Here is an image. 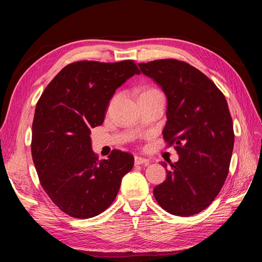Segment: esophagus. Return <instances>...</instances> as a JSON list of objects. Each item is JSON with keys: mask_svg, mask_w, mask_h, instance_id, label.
Returning a JSON list of instances; mask_svg holds the SVG:
<instances>
[{"mask_svg": "<svg viewBox=\"0 0 262 262\" xmlns=\"http://www.w3.org/2000/svg\"><path fill=\"white\" fill-rule=\"evenodd\" d=\"M142 164H145V165H148L149 159L140 157V156H135V165H142Z\"/></svg>", "mask_w": 262, "mask_h": 262, "instance_id": "esophagus-1", "label": "esophagus"}]
</instances>
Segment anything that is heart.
I'll list each match as a JSON object with an SVG mask.
<instances>
[{"mask_svg": "<svg viewBox=\"0 0 262 262\" xmlns=\"http://www.w3.org/2000/svg\"><path fill=\"white\" fill-rule=\"evenodd\" d=\"M148 91H156V90H154V89H150V90H147V91H144V92H148ZM142 94H143V92H142Z\"/></svg>", "mask_w": 262, "mask_h": 262, "instance_id": "obj_1", "label": "heart"}]
</instances>
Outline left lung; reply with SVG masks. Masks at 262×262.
Returning a JSON list of instances; mask_svg holds the SVG:
<instances>
[{
	"label": "left lung",
	"mask_w": 262,
	"mask_h": 262,
	"mask_svg": "<svg viewBox=\"0 0 262 262\" xmlns=\"http://www.w3.org/2000/svg\"><path fill=\"white\" fill-rule=\"evenodd\" d=\"M139 67L166 96L163 137L179 155L155 187V199L172 215H195L215 200L229 173L234 134L227 99L211 79L184 61L155 60Z\"/></svg>",
	"instance_id": "8db88e82"
}]
</instances>
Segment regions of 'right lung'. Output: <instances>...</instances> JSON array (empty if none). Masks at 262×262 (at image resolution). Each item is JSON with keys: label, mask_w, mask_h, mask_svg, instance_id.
<instances>
[{"label": "right lung", "mask_w": 262, "mask_h": 262, "mask_svg": "<svg viewBox=\"0 0 262 262\" xmlns=\"http://www.w3.org/2000/svg\"><path fill=\"white\" fill-rule=\"evenodd\" d=\"M140 70L132 60L73 62L42 92L32 123L33 163L51 200L75 219H90L112 205L133 155L113 150L98 161L91 128L104 122L115 90Z\"/></svg>", "instance_id": "1"}]
</instances>
